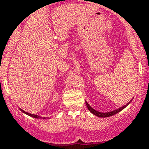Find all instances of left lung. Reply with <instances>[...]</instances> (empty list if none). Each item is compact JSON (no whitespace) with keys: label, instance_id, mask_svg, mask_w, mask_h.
<instances>
[{"label":"left lung","instance_id":"1","mask_svg":"<svg viewBox=\"0 0 149 149\" xmlns=\"http://www.w3.org/2000/svg\"><path fill=\"white\" fill-rule=\"evenodd\" d=\"M85 103H86V105H87V107H88V110H89V111H91V113H93V114L96 115V116H100V117H108V116H113V115H114V114H116V113H119L120 111H121L122 110L124 109V108H125V107H126L127 105H128V104H129L130 102H128V104H125V106L121 107V108H119V109L115 110V111H111V112H108V113H102V112H99V111H96V110L93 109V108H91V107L90 106V105H89V104H88V103L87 102Z\"/></svg>","mask_w":149,"mask_h":149}]
</instances>
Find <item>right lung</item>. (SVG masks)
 I'll return each instance as SVG.
<instances>
[{"label": "right lung", "mask_w": 149, "mask_h": 149, "mask_svg": "<svg viewBox=\"0 0 149 149\" xmlns=\"http://www.w3.org/2000/svg\"><path fill=\"white\" fill-rule=\"evenodd\" d=\"M21 111H22V112H24V113H26V114L29 115V116H32V117H34V118H36V119H46V117H41L40 116H38V115H36V114H32V113H27V112H25L24 111H23V110L21 109Z\"/></svg>", "instance_id": "right-lung-1"}]
</instances>
